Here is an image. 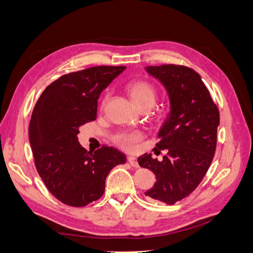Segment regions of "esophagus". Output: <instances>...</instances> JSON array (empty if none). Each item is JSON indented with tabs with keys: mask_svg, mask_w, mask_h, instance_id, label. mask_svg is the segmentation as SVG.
<instances>
[{
	"mask_svg": "<svg viewBox=\"0 0 253 253\" xmlns=\"http://www.w3.org/2000/svg\"><path fill=\"white\" fill-rule=\"evenodd\" d=\"M128 163H129L132 167H138V163H137V160L135 157H132V156H129V157L127 158Z\"/></svg>",
	"mask_w": 253,
	"mask_h": 253,
	"instance_id": "1",
	"label": "esophagus"
}]
</instances>
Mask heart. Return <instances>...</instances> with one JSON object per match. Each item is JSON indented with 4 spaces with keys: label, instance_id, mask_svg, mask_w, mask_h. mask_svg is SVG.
<instances>
[{
    "label": "heart",
    "instance_id": "1",
    "mask_svg": "<svg viewBox=\"0 0 253 253\" xmlns=\"http://www.w3.org/2000/svg\"><path fill=\"white\" fill-rule=\"evenodd\" d=\"M128 95L131 102L135 104L137 108L141 106L153 107L156 102V89L150 83L146 81H136L128 85ZM107 96L103 99V105L106 103ZM142 135L138 131L122 132L114 138L115 144L127 151H132L137 148V144L141 140Z\"/></svg>",
    "mask_w": 253,
    "mask_h": 253
}]
</instances>
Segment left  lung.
Returning a JSON list of instances; mask_svg holds the SVG:
<instances>
[{
    "label": "left lung",
    "instance_id": "obj_1",
    "mask_svg": "<svg viewBox=\"0 0 253 253\" xmlns=\"http://www.w3.org/2000/svg\"><path fill=\"white\" fill-rule=\"evenodd\" d=\"M145 71L162 83L168 94L169 113L156 144V149H167V155L162 162L151 154L137 160L157 179L145 195L173 205L198 187L210 167L217 146L219 111L200 75L191 68L170 64L147 66Z\"/></svg>",
    "mask_w": 253,
    "mask_h": 253
}]
</instances>
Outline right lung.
<instances>
[{
  "instance_id": "right-lung-1",
  "label": "right lung",
  "mask_w": 253,
  "mask_h": 253,
  "mask_svg": "<svg viewBox=\"0 0 253 253\" xmlns=\"http://www.w3.org/2000/svg\"><path fill=\"white\" fill-rule=\"evenodd\" d=\"M125 66H96L63 75L48 85L33 109L29 137L35 166L50 194L72 207L99 199L112 169L126 156L104 146L94 153L79 142L80 127L95 121L99 95Z\"/></svg>"
}]
</instances>
